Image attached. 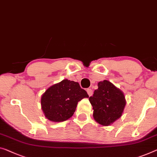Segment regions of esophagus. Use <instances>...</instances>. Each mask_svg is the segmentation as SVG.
Here are the masks:
<instances>
[{"mask_svg":"<svg viewBox=\"0 0 157 157\" xmlns=\"http://www.w3.org/2000/svg\"><path fill=\"white\" fill-rule=\"evenodd\" d=\"M86 92H87V94L90 97L93 94V91H92V90H91V89H87V90H86Z\"/></svg>","mask_w":157,"mask_h":157,"instance_id":"obj_1","label":"esophagus"}]
</instances>
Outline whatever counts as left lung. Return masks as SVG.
Listing matches in <instances>:
<instances>
[{"instance_id": "left-lung-1", "label": "left lung", "mask_w": 157, "mask_h": 157, "mask_svg": "<svg viewBox=\"0 0 157 157\" xmlns=\"http://www.w3.org/2000/svg\"><path fill=\"white\" fill-rule=\"evenodd\" d=\"M89 100L93 107L94 118L104 126L121 118L126 104L123 92L108 80L98 83V89Z\"/></svg>"}]
</instances>
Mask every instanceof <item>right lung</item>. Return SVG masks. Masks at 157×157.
<instances>
[{"mask_svg": "<svg viewBox=\"0 0 157 157\" xmlns=\"http://www.w3.org/2000/svg\"><path fill=\"white\" fill-rule=\"evenodd\" d=\"M88 97L78 82L65 79L50 86L42 94L41 109L48 120L63 122L72 116L78 101Z\"/></svg>", "mask_w": 157, "mask_h": 157, "instance_id": "add662e5", "label": "right lung"}]
</instances>
